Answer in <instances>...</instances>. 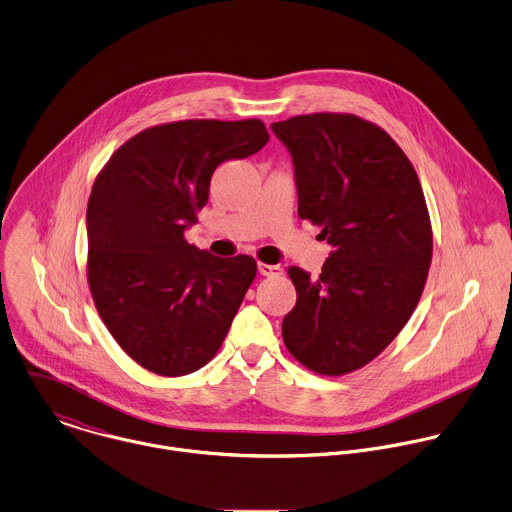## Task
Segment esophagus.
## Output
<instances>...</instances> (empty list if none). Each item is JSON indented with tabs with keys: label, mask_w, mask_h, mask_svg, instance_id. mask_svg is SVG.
<instances>
[{
	"label": "esophagus",
	"mask_w": 512,
	"mask_h": 512,
	"mask_svg": "<svg viewBox=\"0 0 512 512\" xmlns=\"http://www.w3.org/2000/svg\"><path fill=\"white\" fill-rule=\"evenodd\" d=\"M257 269H259V275H263V277H279V275H283V269H281L279 265L259 263V265H257Z\"/></svg>",
	"instance_id": "obj_1"
}]
</instances>
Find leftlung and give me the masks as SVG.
<instances>
[{
	"mask_svg": "<svg viewBox=\"0 0 512 512\" xmlns=\"http://www.w3.org/2000/svg\"><path fill=\"white\" fill-rule=\"evenodd\" d=\"M293 159L299 217L333 247L321 275L289 267L297 303L283 319L289 353L321 375L373 361L411 319L433 233L409 157L381 127L349 113L271 123Z\"/></svg>",
	"mask_w": 512,
	"mask_h": 512,
	"instance_id": "obj_1",
	"label": "left lung"
}]
</instances>
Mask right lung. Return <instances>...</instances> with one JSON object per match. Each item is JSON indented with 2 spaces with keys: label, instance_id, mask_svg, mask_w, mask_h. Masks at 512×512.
Masks as SVG:
<instances>
[{
  "label": "right lung",
  "instance_id": "add662e5",
  "mask_svg": "<svg viewBox=\"0 0 512 512\" xmlns=\"http://www.w3.org/2000/svg\"><path fill=\"white\" fill-rule=\"evenodd\" d=\"M269 141L259 119H189L123 143L87 203V279L105 327L141 367L189 375L221 347L251 287L253 257H215L183 239L213 171Z\"/></svg>",
  "mask_w": 512,
  "mask_h": 512
}]
</instances>
